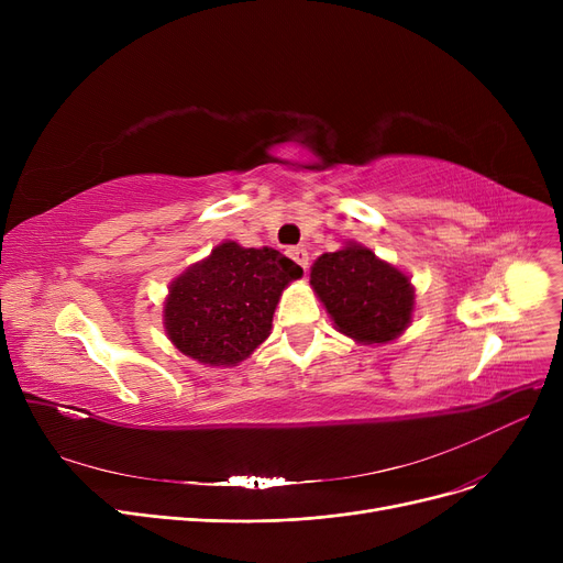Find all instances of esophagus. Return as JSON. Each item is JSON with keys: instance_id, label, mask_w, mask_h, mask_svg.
Masks as SVG:
<instances>
[{"instance_id": "esophagus-1", "label": "esophagus", "mask_w": 563, "mask_h": 563, "mask_svg": "<svg viewBox=\"0 0 563 563\" xmlns=\"http://www.w3.org/2000/svg\"><path fill=\"white\" fill-rule=\"evenodd\" d=\"M287 255H289L294 262H297L303 272H308L310 260H308V251H306V249H299V246H297V249H289Z\"/></svg>"}]
</instances>
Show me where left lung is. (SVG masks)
Instances as JSON below:
<instances>
[{
	"label": "left lung",
	"mask_w": 563,
	"mask_h": 563,
	"mask_svg": "<svg viewBox=\"0 0 563 563\" xmlns=\"http://www.w3.org/2000/svg\"><path fill=\"white\" fill-rule=\"evenodd\" d=\"M310 285L335 329L363 344L399 338L416 306L410 278L356 242L317 257Z\"/></svg>",
	"instance_id": "obj_1"
}]
</instances>
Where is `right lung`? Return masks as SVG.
I'll return each instance as SVG.
<instances>
[{
    "instance_id": "add662e5",
    "label": "right lung",
    "mask_w": 563,
    "mask_h": 563,
    "mask_svg": "<svg viewBox=\"0 0 563 563\" xmlns=\"http://www.w3.org/2000/svg\"><path fill=\"white\" fill-rule=\"evenodd\" d=\"M301 276V266L274 249L223 242L170 283L166 335L202 365L242 363L269 338L283 289Z\"/></svg>"
}]
</instances>
